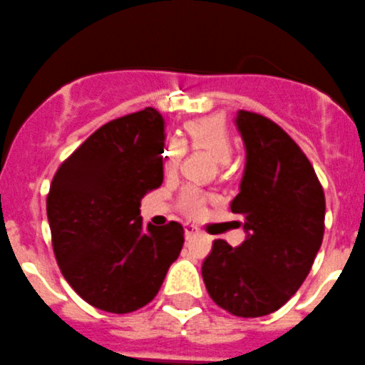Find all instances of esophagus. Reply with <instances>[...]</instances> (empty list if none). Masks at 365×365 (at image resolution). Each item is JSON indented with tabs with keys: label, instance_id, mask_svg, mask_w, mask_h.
Masks as SVG:
<instances>
[{
	"label": "esophagus",
	"instance_id": "34e87169",
	"mask_svg": "<svg viewBox=\"0 0 365 365\" xmlns=\"http://www.w3.org/2000/svg\"><path fill=\"white\" fill-rule=\"evenodd\" d=\"M185 231H186V238H188V240L199 235V229H197V225H193V224H186Z\"/></svg>",
	"mask_w": 365,
	"mask_h": 365
}]
</instances>
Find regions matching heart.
<instances>
[{
    "instance_id": "heart-1",
    "label": "heart",
    "mask_w": 365,
    "mask_h": 365,
    "mask_svg": "<svg viewBox=\"0 0 365 365\" xmlns=\"http://www.w3.org/2000/svg\"><path fill=\"white\" fill-rule=\"evenodd\" d=\"M185 133L192 148H204L218 163H227L235 154L231 133H229L227 123L220 116H206L188 121L185 125ZM182 155H185V145L175 138L166 140L161 150V163L165 173L175 172L179 168ZM179 206L185 213L197 217L204 210V195L197 188L188 186L180 192Z\"/></svg>"
}]
</instances>
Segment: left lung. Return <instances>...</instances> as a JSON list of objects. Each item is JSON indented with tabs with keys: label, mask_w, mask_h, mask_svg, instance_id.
<instances>
[{
	"label": "left lung",
	"mask_w": 365,
	"mask_h": 365,
	"mask_svg": "<svg viewBox=\"0 0 365 365\" xmlns=\"http://www.w3.org/2000/svg\"><path fill=\"white\" fill-rule=\"evenodd\" d=\"M247 165L231 211L244 217L240 247L215 240L202 263L211 299L237 317L279 310L310 272L324 235L321 180L299 145L269 118H237Z\"/></svg>",
	"instance_id": "left-lung-1"
}]
</instances>
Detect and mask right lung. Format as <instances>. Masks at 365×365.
I'll return each mask as SVG.
<instances>
[{
	"instance_id": "obj_1",
	"label": "right lung",
	"mask_w": 365,
	"mask_h": 365,
	"mask_svg": "<svg viewBox=\"0 0 365 365\" xmlns=\"http://www.w3.org/2000/svg\"><path fill=\"white\" fill-rule=\"evenodd\" d=\"M165 123L152 107L102 125L51 180V245L62 276L86 303L128 314L158 296L177 259L179 222L145 225L141 199L163 182Z\"/></svg>"
}]
</instances>
